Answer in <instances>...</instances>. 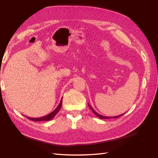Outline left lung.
Returning a JSON list of instances; mask_svg holds the SVG:
<instances>
[{
    "label": "left lung",
    "instance_id": "8db88e82",
    "mask_svg": "<svg viewBox=\"0 0 158 158\" xmlns=\"http://www.w3.org/2000/svg\"><path fill=\"white\" fill-rule=\"evenodd\" d=\"M88 106H89V109L92 110L93 113H94V114H95L96 116L98 117L100 119H110V118H117V117H119L120 116L123 115V114H122V115H117V116H115V117H106V116H103V115H100V114H98V113H97V112H96L95 110L93 109L92 107L91 106H90V105H89V104H88Z\"/></svg>",
    "mask_w": 158,
    "mask_h": 158
}]
</instances>
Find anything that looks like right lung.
<instances>
[{
	"mask_svg": "<svg viewBox=\"0 0 158 158\" xmlns=\"http://www.w3.org/2000/svg\"><path fill=\"white\" fill-rule=\"evenodd\" d=\"M62 100H60V102L58 105V106H57V108L52 111V113H50L48 115H47L45 116H43L41 117H39V118H33V117H26L28 119H31L32 121H34V122H41V121H49L52 119L53 117L56 116V115L57 113L59 112V110L61 108L62 106Z\"/></svg>",
	"mask_w": 158,
	"mask_h": 158,
	"instance_id": "add662e5",
	"label": "right lung"
}]
</instances>
